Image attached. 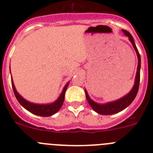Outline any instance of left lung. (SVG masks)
<instances>
[{
  "instance_id": "left-lung-1",
  "label": "left lung",
  "mask_w": 153,
  "mask_h": 153,
  "mask_svg": "<svg viewBox=\"0 0 153 153\" xmlns=\"http://www.w3.org/2000/svg\"><path fill=\"white\" fill-rule=\"evenodd\" d=\"M126 36L129 38L130 41L132 44L133 47L134 48L135 51L137 55V59H138V65H137V74H136V78H135V82L134 85L133 87L132 90L128 93L127 95L123 97L121 99L118 100L116 101H113V102H108L105 104H99L97 102H94L91 98L88 96V92L85 91V94H86V98L88 100V103L91 106L93 109L97 113L100 114V115H112V114L118 113V112H121L123 109L128 106L131 102L134 101V100L136 97L137 94L138 89H139V85H140V55L138 50L136 47L134 41V38H133L132 35L130 34L126 30H122Z\"/></svg>"
}]
</instances>
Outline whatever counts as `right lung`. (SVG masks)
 <instances>
[{
	"instance_id": "1",
	"label": "right lung",
	"mask_w": 153,
	"mask_h": 153,
	"mask_svg": "<svg viewBox=\"0 0 153 153\" xmlns=\"http://www.w3.org/2000/svg\"><path fill=\"white\" fill-rule=\"evenodd\" d=\"M11 82H12V87L13 90L14 94H15L16 98L17 99L18 102L22 105V106L25 108V109H27L28 111H29L31 113L35 114V115H40V116H44V117H48L51 116V115H53V114L56 113L59 110V109L62 106V103L64 102V100H65V91H66L67 87L68 85V82L65 85V86L64 87L63 91H62V94L59 96V97L54 102L51 104H35L32 103V102H30L28 101H27L26 100L23 99L22 97L18 94V92L16 90L15 86H14L13 81V79L11 80Z\"/></svg>"
}]
</instances>
